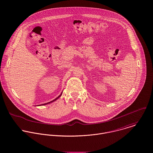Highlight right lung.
Returning <instances> with one entry per match:
<instances>
[{
    "label": "right lung",
    "instance_id": "right-lung-1",
    "mask_svg": "<svg viewBox=\"0 0 153 153\" xmlns=\"http://www.w3.org/2000/svg\"><path fill=\"white\" fill-rule=\"evenodd\" d=\"M62 92H61V94H60V95H59V96H58V97H56V98H55V100H52V101H50V102H47V103H45V104H41V105H47V104H50V103H52V102H54V101H56V100H58V98H59V97H61V95H62ZM39 105H38V106H39Z\"/></svg>",
    "mask_w": 153,
    "mask_h": 153
}]
</instances>
